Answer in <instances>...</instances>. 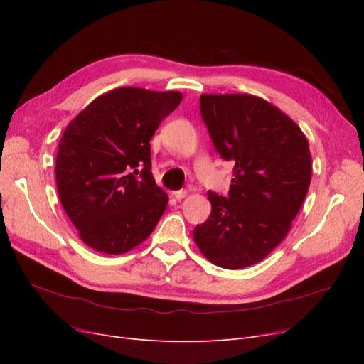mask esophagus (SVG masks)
I'll return each instance as SVG.
<instances>
[{"mask_svg": "<svg viewBox=\"0 0 364 364\" xmlns=\"http://www.w3.org/2000/svg\"><path fill=\"white\" fill-rule=\"evenodd\" d=\"M186 194H188V191H186V190H178V191H173V197H174L176 200H182Z\"/></svg>", "mask_w": 364, "mask_h": 364, "instance_id": "esophagus-1", "label": "esophagus"}]
</instances>
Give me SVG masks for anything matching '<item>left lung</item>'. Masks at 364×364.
Here are the masks:
<instances>
[{
  "instance_id": "1",
  "label": "left lung",
  "mask_w": 364,
  "mask_h": 364,
  "mask_svg": "<svg viewBox=\"0 0 364 364\" xmlns=\"http://www.w3.org/2000/svg\"><path fill=\"white\" fill-rule=\"evenodd\" d=\"M200 115L234 176L226 197L208 193L213 211L194 241L215 266L245 269L290 230L311 181L310 147L290 117L255 95L202 94Z\"/></svg>"
}]
</instances>
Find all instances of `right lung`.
<instances>
[{"label":"right lung","mask_w":364,"mask_h":364,"mask_svg":"<svg viewBox=\"0 0 364 364\" xmlns=\"http://www.w3.org/2000/svg\"><path fill=\"white\" fill-rule=\"evenodd\" d=\"M181 102L176 91L118 87L97 97L65 129L58 193L85 245L119 255L153 232L168 196L153 179L150 139Z\"/></svg>","instance_id":"obj_1"}]
</instances>
